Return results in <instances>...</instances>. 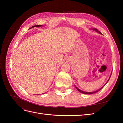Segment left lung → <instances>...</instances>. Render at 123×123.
Masks as SVG:
<instances>
[{"label":"left lung","instance_id":"8db88e82","mask_svg":"<svg viewBox=\"0 0 123 123\" xmlns=\"http://www.w3.org/2000/svg\"><path fill=\"white\" fill-rule=\"evenodd\" d=\"M92 30H94V31H95L96 32H98V33H99V34H102V33H101V32H99L98 30H97L96 29H95V28H93V29ZM109 80H108V81H109ZM76 87V88L77 89V90L79 91H80V92H81V93H83V94H93V93H96V92H98V91H99L100 89H102L104 87H103L102 88H100V89H99V90H97V91H94V92H84V91H81V90H80V89H79V88H77L76 87Z\"/></svg>","mask_w":123,"mask_h":123}]
</instances>
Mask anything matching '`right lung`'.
I'll list each match as a JSON object with an SVG mask.
<instances>
[{"label":"right lung","instance_id":"1","mask_svg":"<svg viewBox=\"0 0 123 123\" xmlns=\"http://www.w3.org/2000/svg\"><path fill=\"white\" fill-rule=\"evenodd\" d=\"M40 26H42V25H33L32 26V27L31 28H32L33 27H40Z\"/></svg>","mask_w":123,"mask_h":123}]
</instances>
